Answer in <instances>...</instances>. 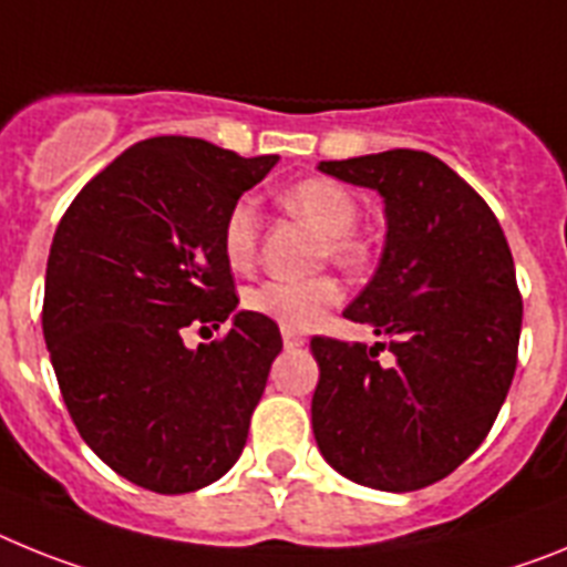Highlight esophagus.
Instances as JSON below:
<instances>
[{"label": "esophagus", "instance_id": "esophagus-1", "mask_svg": "<svg viewBox=\"0 0 567 567\" xmlns=\"http://www.w3.org/2000/svg\"><path fill=\"white\" fill-rule=\"evenodd\" d=\"M282 342H285V348H288V351H297V348H302V344H305V337H302V333H297V331H282Z\"/></svg>", "mask_w": 567, "mask_h": 567}]
</instances>
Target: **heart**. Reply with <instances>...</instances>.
<instances>
[{"instance_id":"heart-1","label":"heart","mask_w":567,"mask_h":567,"mask_svg":"<svg viewBox=\"0 0 567 567\" xmlns=\"http://www.w3.org/2000/svg\"><path fill=\"white\" fill-rule=\"evenodd\" d=\"M282 205L322 230V256L339 265L362 259V243L353 228L359 223V202L339 182L311 176L290 185ZM259 245V214L250 199L234 202L223 219V256L228 268L245 270L254 265ZM342 299V288L333 277L311 279H268L245 290V308L250 313L277 322L285 331H311L319 319Z\"/></svg>"}]
</instances>
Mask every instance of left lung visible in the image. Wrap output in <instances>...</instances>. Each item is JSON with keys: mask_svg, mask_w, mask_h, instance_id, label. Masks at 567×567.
I'll use <instances>...</instances> for the list:
<instances>
[{"mask_svg": "<svg viewBox=\"0 0 567 567\" xmlns=\"http://www.w3.org/2000/svg\"><path fill=\"white\" fill-rule=\"evenodd\" d=\"M385 199L388 236L344 319L391 337V368L362 342L313 337V436L342 476L377 491L445 480L488 436L516 371L522 293L499 219L425 151L322 162Z\"/></svg>", "mask_w": 567, "mask_h": 567, "instance_id": "left-lung-1", "label": "left lung"}]
</instances>
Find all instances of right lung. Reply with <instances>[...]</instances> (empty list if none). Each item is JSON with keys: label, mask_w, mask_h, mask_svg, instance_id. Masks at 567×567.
Returning a JSON list of instances; mask_svg holds the SVG:
<instances>
[{"label": "right lung", "mask_w": 567, "mask_h": 567, "mask_svg": "<svg viewBox=\"0 0 567 567\" xmlns=\"http://www.w3.org/2000/svg\"><path fill=\"white\" fill-rule=\"evenodd\" d=\"M279 156L194 136L136 142L79 190L53 234L42 331L79 436L154 494H190L243 454L282 351L277 322L234 313L223 219ZM228 334L190 352V323Z\"/></svg>", "instance_id": "obj_1"}]
</instances>
